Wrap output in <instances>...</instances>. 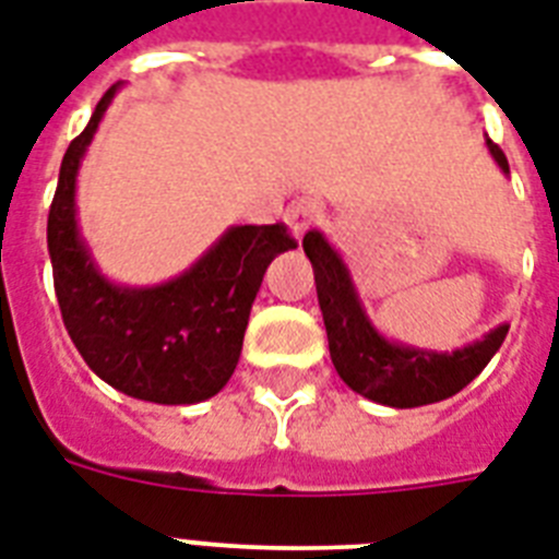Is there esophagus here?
Returning <instances> with one entry per match:
<instances>
[{"instance_id":"1","label":"esophagus","mask_w":559,"mask_h":559,"mask_svg":"<svg viewBox=\"0 0 559 559\" xmlns=\"http://www.w3.org/2000/svg\"><path fill=\"white\" fill-rule=\"evenodd\" d=\"M284 219H287L289 231H293L296 237H301L307 228L313 226L316 202L307 200V197H301V200H293L287 205V211H284Z\"/></svg>"}]
</instances>
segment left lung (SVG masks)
I'll return each mask as SVG.
<instances>
[{"label":"left lung","mask_w":559,"mask_h":559,"mask_svg":"<svg viewBox=\"0 0 559 559\" xmlns=\"http://www.w3.org/2000/svg\"><path fill=\"white\" fill-rule=\"evenodd\" d=\"M504 177L511 174L499 144L485 139ZM305 254L313 263L316 293L324 316V331L331 345V359L342 382L362 397L391 408H415L459 394L502 348L511 324H496L481 340L464 348L435 350L389 340L368 316L348 263L340 249L319 231L305 235Z\"/></svg>","instance_id":"left-lung-1"}]
</instances>
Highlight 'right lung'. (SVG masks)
I'll use <instances>...</instances> for the list:
<instances>
[{
    "instance_id": "right-lung-1",
    "label": "right lung",
    "mask_w": 559,
    "mask_h": 559,
    "mask_svg": "<svg viewBox=\"0 0 559 559\" xmlns=\"http://www.w3.org/2000/svg\"><path fill=\"white\" fill-rule=\"evenodd\" d=\"M118 90L121 83L98 100L60 165L48 211L57 305L74 348L100 380L127 397L191 406L214 397L235 373L263 272L296 240L284 226H228L188 270L162 284L107 278L78 223V174Z\"/></svg>"
}]
</instances>
